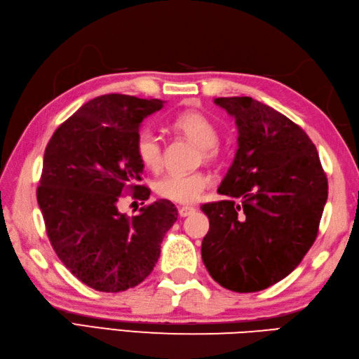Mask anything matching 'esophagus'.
<instances>
[{"mask_svg":"<svg viewBox=\"0 0 359 359\" xmlns=\"http://www.w3.org/2000/svg\"><path fill=\"white\" fill-rule=\"evenodd\" d=\"M194 207H189V205H185V207H180L179 208V215L182 216V217H187V216H189L191 213H194Z\"/></svg>","mask_w":359,"mask_h":359,"instance_id":"obj_1","label":"esophagus"}]
</instances>
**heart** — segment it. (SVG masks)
Here are the masks:
<instances>
[{
    "label": "heart",
    "instance_id": "heart-1",
    "mask_svg": "<svg viewBox=\"0 0 359 359\" xmlns=\"http://www.w3.org/2000/svg\"><path fill=\"white\" fill-rule=\"evenodd\" d=\"M171 128L182 135L202 146V154L207 160H215L217 149V129L212 119L198 110H187L171 119ZM135 156L144 168L151 171L160 170L163 161L161 140L152 129H143L135 138ZM210 184L203 172H170L157 180L156 193L166 201L177 203H191L198 201Z\"/></svg>",
    "mask_w": 359,
    "mask_h": 359
}]
</instances>
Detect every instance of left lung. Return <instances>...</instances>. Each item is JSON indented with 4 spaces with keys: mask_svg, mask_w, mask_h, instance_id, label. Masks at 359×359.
<instances>
[{
    "mask_svg": "<svg viewBox=\"0 0 359 359\" xmlns=\"http://www.w3.org/2000/svg\"><path fill=\"white\" fill-rule=\"evenodd\" d=\"M235 118L238 151L217 193L201 207L210 230L202 259L215 282L255 292L283 280L316 241L328 182L305 130L249 96L216 97Z\"/></svg>",
    "mask_w": 359,
    "mask_h": 359,
    "instance_id": "obj_1",
    "label": "left lung"
}]
</instances>
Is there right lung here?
I'll list each match as a JSON object with an SVG mask.
<instances>
[{"label":"right lung","instance_id":"1","mask_svg":"<svg viewBox=\"0 0 359 359\" xmlns=\"http://www.w3.org/2000/svg\"><path fill=\"white\" fill-rule=\"evenodd\" d=\"M161 107L160 100L97 96L59 126L45 149L37 202L48 238L65 268L96 291L142 283L177 221V208L166 199L132 217L116 205L128 191L149 199L151 189L138 185L144 166L133 144L143 119Z\"/></svg>","mask_w":359,"mask_h":359}]
</instances>
